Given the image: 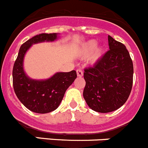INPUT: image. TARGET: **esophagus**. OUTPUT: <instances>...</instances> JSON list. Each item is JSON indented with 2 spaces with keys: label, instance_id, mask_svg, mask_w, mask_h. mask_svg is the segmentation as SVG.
Segmentation results:
<instances>
[{
  "label": "esophagus",
  "instance_id": "34e87169",
  "mask_svg": "<svg viewBox=\"0 0 148 148\" xmlns=\"http://www.w3.org/2000/svg\"><path fill=\"white\" fill-rule=\"evenodd\" d=\"M77 74L78 77H82V76H83V72H82V69H77Z\"/></svg>",
  "mask_w": 148,
  "mask_h": 148
}]
</instances>
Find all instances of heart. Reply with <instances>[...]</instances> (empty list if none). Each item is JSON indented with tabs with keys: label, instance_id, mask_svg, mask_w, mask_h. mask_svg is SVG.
<instances>
[{
	"label": "heart",
	"instance_id": "obj_1",
	"mask_svg": "<svg viewBox=\"0 0 148 148\" xmlns=\"http://www.w3.org/2000/svg\"><path fill=\"white\" fill-rule=\"evenodd\" d=\"M96 46H97V42L95 40L88 41L82 46V49H81V53L83 55L88 56L93 51L90 60L92 61L97 60L102 56V49L101 47L95 48Z\"/></svg>",
	"mask_w": 148,
	"mask_h": 148
}]
</instances>
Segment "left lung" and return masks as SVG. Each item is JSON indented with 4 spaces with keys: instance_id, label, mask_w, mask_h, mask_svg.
<instances>
[{
    "instance_id": "8db88e82",
    "label": "left lung",
    "mask_w": 148,
    "mask_h": 148,
    "mask_svg": "<svg viewBox=\"0 0 148 148\" xmlns=\"http://www.w3.org/2000/svg\"><path fill=\"white\" fill-rule=\"evenodd\" d=\"M109 50L92 67L84 71L83 97L97 112L117 110L128 99L133 86L134 66L125 46L108 35Z\"/></svg>"
}]
</instances>
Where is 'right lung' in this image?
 Masks as SVG:
<instances>
[{
    "instance_id": "1",
    "label": "right lung",
    "mask_w": 148,
    "mask_h": 148,
    "mask_svg": "<svg viewBox=\"0 0 148 148\" xmlns=\"http://www.w3.org/2000/svg\"><path fill=\"white\" fill-rule=\"evenodd\" d=\"M57 33L38 34L23 43L14 62L12 82L14 93L26 108L33 112L46 114L60 106L66 90L77 78L76 71L58 72L45 80H35L27 77L23 67L24 55L32 45L44 41H54Z\"/></svg>"
}]
</instances>
